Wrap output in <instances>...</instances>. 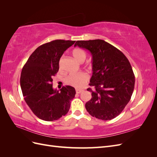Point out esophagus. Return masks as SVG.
<instances>
[{
  "label": "esophagus",
  "instance_id": "34e87169",
  "mask_svg": "<svg viewBox=\"0 0 157 157\" xmlns=\"http://www.w3.org/2000/svg\"><path fill=\"white\" fill-rule=\"evenodd\" d=\"M83 92L82 90H80V89H76V92L77 94H80L81 92Z\"/></svg>",
  "mask_w": 157,
  "mask_h": 157
}]
</instances>
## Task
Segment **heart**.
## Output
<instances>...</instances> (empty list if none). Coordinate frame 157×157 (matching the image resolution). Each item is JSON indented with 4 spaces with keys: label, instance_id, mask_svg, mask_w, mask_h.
<instances>
[{
    "label": "heart",
    "instance_id": "1",
    "mask_svg": "<svg viewBox=\"0 0 157 157\" xmlns=\"http://www.w3.org/2000/svg\"><path fill=\"white\" fill-rule=\"evenodd\" d=\"M72 54L75 59L78 61V62H83L85 59H86V52L81 48H75L73 50ZM59 68H61V59H60L59 61ZM88 75L86 73L83 72L77 73H71L65 78V82L70 85V86L78 88L83 87L84 85L88 81Z\"/></svg>",
    "mask_w": 157,
    "mask_h": 157
}]
</instances>
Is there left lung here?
Instances as JSON below:
<instances>
[{
  "mask_svg": "<svg viewBox=\"0 0 157 157\" xmlns=\"http://www.w3.org/2000/svg\"><path fill=\"white\" fill-rule=\"evenodd\" d=\"M86 49L92 56L90 78L92 98L85 104L90 115L103 121L119 115L130 101L135 76L125 55L103 40H78L75 46Z\"/></svg>",
  "mask_w": 157,
  "mask_h": 157,
  "instance_id": "left-lung-1",
  "label": "left lung"
}]
</instances>
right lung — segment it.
Wrapping results in <instances>:
<instances>
[{
  "mask_svg": "<svg viewBox=\"0 0 157 157\" xmlns=\"http://www.w3.org/2000/svg\"><path fill=\"white\" fill-rule=\"evenodd\" d=\"M75 40H55L42 44L33 52L23 66L20 85L26 103L35 115L45 121H54L65 116L75 96L71 86L57 90L52 87V77L59 70V61L64 52Z\"/></svg>",
  "mask_w": 157,
  "mask_h": 157,
  "instance_id": "obj_1",
  "label": "right lung"
}]
</instances>
